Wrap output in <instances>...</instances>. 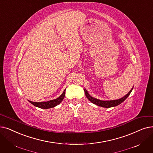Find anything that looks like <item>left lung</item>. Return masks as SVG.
Masks as SVG:
<instances>
[{
	"label": "left lung",
	"instance_id": "1",
	"mask_svg": "<svg viewBox=\"0 0 153 153\" xmlns=\"http://www.w3.org/2000/svg\"><path fill=\"white\" fill-rule=\"evenodd\" d=\"M84 92H85V94L87 97V98L89 99V100L92 102L93 104H95L98 106H101V107H103V108H111V107H114V106H116L119 104H120L121 103H122L124 101H125V99L127 98L129 94H131V92L132 90V89L128 92V94H126L125 96H124L123 97L119 99H117V100H113V101H101L99 100V99H96L91 97L89 94L88 92L87 91V90L84 89Z\"/></svg>",
	"mask_w": 153,
	"mask_h": 153
}]
</instances>
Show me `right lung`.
<instances>
[{
  "mask_svg": "<svg viewBox=\"0 0 153 153\" xmlns=\"http://www.w3.org/2000/svg\"><path fill=\"white\" fill-rule=\"evenodd\" d=\"M65 89L64 91L62 94L59 96L58 98L54 99V100H51L47 102H32L29 101L32 104L36 106V107H38L39 108H42V109H49L51 108H54L57 105L59 104L61 101L63 100V99L64 98L65 96Z\"/></svg>",
  "mask_w": 153,
  "mask_h": 153,
  "instance_id": "add662e5",
  "label": "right lung"
}]
</instances>
